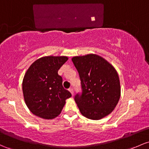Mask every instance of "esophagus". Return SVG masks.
Instances as JSON below:
<instances>
[{"label": "esophagus", "mask_w": 149, "mask_h": 149, "mask_svg": "<svg viewBox=\"0 0 149 149\" xmlns=\"http://www.w3.org/2000/svg\"><path fill=\"white\" fill-rule=\"evenodd\" d=\"M68 91H69L70 92H71V93L72 94V95H73V88H70L69 89H68Z\"/></svg>", "instance_id": "34e87169"}]
</instances>
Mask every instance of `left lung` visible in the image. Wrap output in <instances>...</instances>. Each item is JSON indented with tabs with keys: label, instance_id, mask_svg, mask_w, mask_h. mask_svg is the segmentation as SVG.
Instances as JSON below:
<instances>
[{
	"label": "left lung",
	"instance_id": "8db88e82",
	"mask_svg": "<svg viewBox=\"0 0 149 149\" xmlns=\"http://www.w3.org/2000/svg\"><path fill=\"white\" fill-rule=\"evenodd\" d=\"M72 61L79 73L82 94L75 96L80 112L90 120L109 114L121 95L118 73L107 60L97 54L74 56Z\"/></svg>",
	"mask_w": 149,
	"mask_h": 149
}]
</instances>
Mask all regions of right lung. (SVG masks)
Here are the masks:
<instances>
[{
  "label": "right lung",
  "mask_w": 149,
  "mask_h": 149,
  "mask_svg": "<svg viewBox=\"0 0 149 149\" xmlns=\"http://www.w3.org/2000/svg\"><path fill=\"white\" fill-rule=\"evenodd\" d=\"M67 56H44L32 63L24 74L22 92L24 102L35 115L52 120L61 113L71 93L62 86L58 71Z\"/></svg>",
  "instance_id": "right-lung-1"
}]
</instances>
